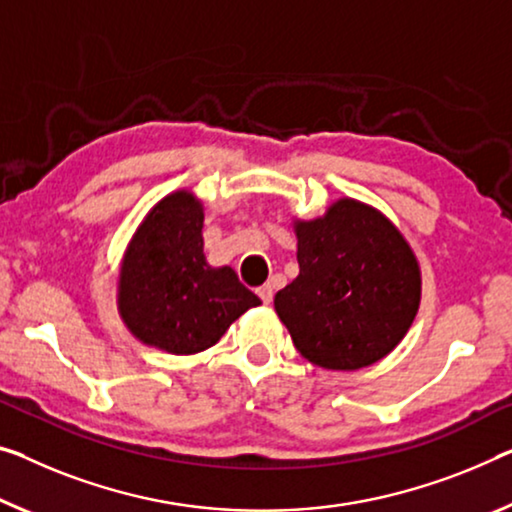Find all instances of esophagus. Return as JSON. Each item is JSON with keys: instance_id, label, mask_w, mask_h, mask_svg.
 <instances>
[{"instance_id": "34e87169", "label": "esophagus", "mask_w": 512, "mask_h": 512, "mask_svg": "<svg viewBox=\"0 0 512 512\" xmlns=\"http://www.w3.org/2000/svg\"><path fill=\"white\" fill-rule=\"evenodd\" d=\"M258 297H261L263 304H270L272 297H274V286H272V283H265V286L258 288Z\"/></svg>"}]
</instances>
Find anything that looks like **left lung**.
<instances>
[{
	"instance_id": "left-lung-1",
	"label": "left lung",
	"mask_w": 512,
	"mask_h": 512,
	"mask_svg": "<svg viewBox=\"0 0 512 512\" xmlns=\"http://www.w3.org/2000/svg\"><path fill=\"white\" fill-rule=\"evenodd\" d=\"M300 274L274 309L311 364L357 371L387 357L412 327L421 272L382 212L341 199L313 222H295Z\"/></svg>"
}]
</instances>
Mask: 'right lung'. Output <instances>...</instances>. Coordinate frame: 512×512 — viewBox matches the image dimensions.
I'll return each instance as SVG.
<instances>
[{"mask_svg":"<svg viewBox=\"0 0 512 512\" xmlns=\"http://www.w3.org/2000/svg\"><path fill=\"white\" fill-rule=\"evenodd\" d=\"M203 206L192 192H174L148 212L125 251L119 311L139 341L171 355L215 345L261 300L231 267L203 256Z\"/></svg>","mask_w":512,"mask_h":512,"instance_id":"add662e5","label":"right lung"}]
</instances>
